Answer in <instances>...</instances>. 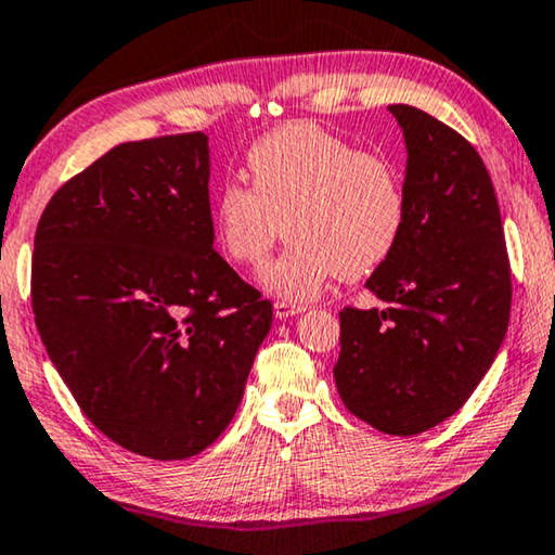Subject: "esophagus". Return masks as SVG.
Segmentation results:
<instances>
[{
  "label": "esophagus",
  "instance_id": "1",
  "mask_svg": "<svg viewBox=\"0 0 555 555\" xmlns=\"http://www.w3.org/2000/svg\"><path fill=\"white\" fill-rule=\"evenodd\" d=\"M272 310H275V318L285 320V318H293V314H297V312H305V305L289 302V300H278Z\"/></svg>",
  "mask_w": 555,
  "mask_h": 555
}]
</instances>
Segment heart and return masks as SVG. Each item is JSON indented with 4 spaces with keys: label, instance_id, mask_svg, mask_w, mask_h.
Wrapping results in <instances>:
<instances>
[{
    "label": "heart",
    "instance_id": "b5f03b06",
    "mask_svg": "<svg viewBox=\"0 0 555 555\" xmlns=\"http://www.w3.org/2000/svg\"><path fill=\"white\" fill-rule=\"evenodd\" d=\"M245 166L250 185L225 181L212 195V228L228 258L255 270L287 233L293 245L262 275L272 293L310 300L335 272L354 283L395 253L406 195L389 158L318 124H287L255 141Z\"/></svg>",
    "mask_w": 555,
    "mask_h": 555
}]
</instances>
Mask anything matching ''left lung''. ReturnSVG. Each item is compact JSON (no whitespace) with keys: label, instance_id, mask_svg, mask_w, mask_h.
<instances>
[{"label":"left lung","instance_id":"left-lung-1","mask_svg":"<svg viewBox=\"0 0 555 555\" xmlns=\"http://www.w3.org/2000/svg\"><path fill=\"white\" fill-rule=\"evenodd\" d=\"M406 141L404 228L339 312L337 391L357 420L412 437L459 412L506 337L511 266L489 170L462 133L391 104Z\"/></svg>","mask_w":555,"mask_h":555}]
</instances>
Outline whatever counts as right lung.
I'll return each mask as SVG.
<instances>
[{"instance_id":"obj_1","label":"right lung","mask_w":555,"mask_h":555,"mask_svg":"<svg viewBox=\"0 0 555 555\" xmlns=\"http://www.w3.org/2000/svg\"><path fill=\"white\" fill-rule=\"evenodd\" d=\"M208 135L129 141L41 212L31 310L49 360L118 447L176 462L223 434L272 305L212 248Z\"/></svg>"}]
</instances>
